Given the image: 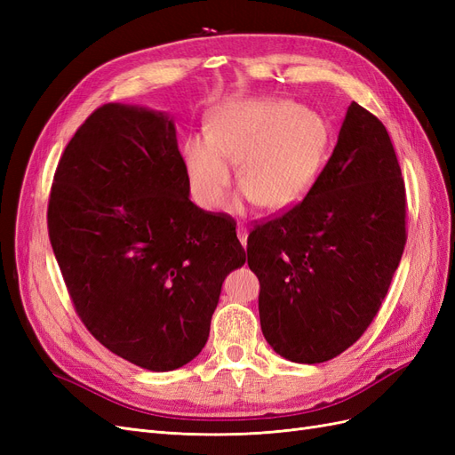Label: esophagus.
<instances>
[{
  "instance_id": "34e87169",
  "label": "esophagus",
  "mask_w": 455,
  "mask_h": 455,
  "mask_svg": "<svg viewBox=\"0 0 455 455\" xmlns=\"http://www.w3.org/2000/svg\"><path fill=\"white\" fill-rule=\"evenodd\" d=\"M237 237H239L241 244L246 246V239H249V229H246L244 226H237Z\"/></svg>"
}]
</instances>
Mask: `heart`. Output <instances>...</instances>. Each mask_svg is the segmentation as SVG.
Returning a JSON list of instances; mask_svg holds the SVG:
<instances>
[{
	"label": "heart",
	"instance_id": "obj_1",
	"mask_svg": "<svg viewBox=\"0 0 455 455\" xmlns=\"http://www.w3.org/2000/svg\"><path fill=\"white\" fill-rule=\"evenodd\" d=\"M328 148L324 119L309 108L283 100H244L218 108L206 136L182 146L189 196L201 209L224 203L235 174L243 199L283 211L304 199L321 174Z\"/></svg>",
	"mask_w": 455,
	"mask_h": 455
}]
</instances>
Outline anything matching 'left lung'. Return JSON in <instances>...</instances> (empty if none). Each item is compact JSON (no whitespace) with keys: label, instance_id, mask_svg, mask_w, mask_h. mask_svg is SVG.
Returning a JSON list of instances; mask_svg holds the SVG:
<instances>
[{"label":"left lung","instance_id":"left-lung-1","mask_svg":"<svg viewBox=\"0 0 455 455\" xmlns=\"http://www.w3.org/2000/svg\"><path fill=\"white\" fill-rule=\"evenodd\" d=\"M406 244V194L383 123L351 102L306 199L246 241L259 324L275 353L334 359L374 321Z\"/></svg>","mask_w":455,"mask_h":455}]
</instances>
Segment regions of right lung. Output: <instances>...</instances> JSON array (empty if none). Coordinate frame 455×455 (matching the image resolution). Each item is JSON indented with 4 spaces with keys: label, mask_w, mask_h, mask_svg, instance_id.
<instances>
[{
    "label": "right lung",
    "mask_w": 455,
    "mask_h": 455,
    "mask_svg": "<svg viewBox=\"0 0 455 455\" xmlns=\"http://www.w3.org/2000/svg\"><path fill=\"white\" fill-rule=\"evenodd\" d=\"M47 224L79 319L151 371L201 353L222 283L246 259L231 220L189 201L174 121L129 104L94 109L68 142Z\"/></svg>",
    "instance_id": "obj_1"
}]
</instances>
